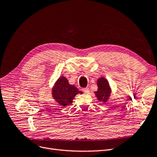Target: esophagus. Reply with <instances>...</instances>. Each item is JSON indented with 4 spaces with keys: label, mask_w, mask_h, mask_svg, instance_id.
<instances>
[{
    "label": "esophagus",
    "mask_w": 157,
    "mask_h": 157,
    "mask_svg": "<svg viewBox=\"0 0 157 157\" xmlns=\"http://www.w3.org/2000/svg\"><path fill=\"white\" fill-rule=\"evenodd\" d=\"M82 91L84 92V93H86L88 94L90 91H89V88H83L82 89Z\"/></svg>",
    "instance_id": "1"
}]
</instances>
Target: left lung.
Returning a JSON list of instances; mask_svg holds the SVG:
<instances>
[{
	"label": "left lung",
	"instance_id": "obj_1",
	"mask_svg": "<svg viewBox=\"0 0 157 157\" xmlns=\"http://www.w3.org/2000/svg\"><path fill=\"white\" fill-rule=\"evenodd\" d=\"M98 90L96 92V96L99 101H106L110 96L111 90L107 80L104 78H101L98 80Z\"/></svg>",
	"mask_w": 157,
	"mask_h": 157
}]
</instances>
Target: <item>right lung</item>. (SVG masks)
Masks as SVG:
<instances>
[{"label":"right lung","mask_w":157,"mask_h":157,"mask_svg":"<svg viewBox=\"0 0 157 157\" xmlns=\"http://www.w3.org/2000/svg\"><path fill=\"white\" fill-rule=\"evenodd\" d=\"M52 92L54 98L63 106L72 103L76 95L82 93L75 86L69 84L68 80L64 77H60L57 80Z\"/></svg>","instance_id":"right-lung-1"}]
</instances>
